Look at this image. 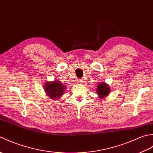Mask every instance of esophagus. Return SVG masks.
Wrapping results in <instances>:
<instances>
[{"instance_id":"esophagus-1","label":"esophagus","mask_w":153,"mask_h":153,"mask_svg":"<svg viewBox=\"0 0 153 153\" xmlns=\"http://www.w3.org/2000/svg\"><path fill=\"white\" fill-rule=\"evenodd\" d=\"M77 83H83V79H77Z\"/></svg>"}]
</instances>
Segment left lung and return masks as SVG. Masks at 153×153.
<instances>
[{
  "mask_svg": "<svg viewBox=\"0 0 153 153\" xmlns=\"http://www.w3.org/2000/svg\"><path fill=\"white\" fill-rule=\"evenodd\" d=\"M110 87L104 82L99 84L98 86H97V92L100 98H103V97H105L106 95H108L110 93Z\"/></svg>",
  "mask_w": 153,
  "mask_h": 153,
  "instance_id": "obj_1",
  "label": "left lung"
}]
</instances>
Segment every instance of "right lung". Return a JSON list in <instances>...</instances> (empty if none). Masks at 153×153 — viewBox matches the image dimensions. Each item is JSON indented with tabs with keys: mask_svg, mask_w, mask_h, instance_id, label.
<instances>
[{
	"mask_svg": "<svg viewBox=\"0 0 153 153\" xmlns=\"http://www.w3.org/2000/svg\"><path fill=\"white\" fill-rule=\"evenodd\" d=\"M66 87L64 86L60 82L54 81L53 82L47 83L45 85V89L48 97L54 99H59L63 95Z\"/></svg>",
	"mask_w": 153,
	"mask_h": 153,
	"instance_id": "right-lung-1",
	"label": "right lung"
}]
</instances>
